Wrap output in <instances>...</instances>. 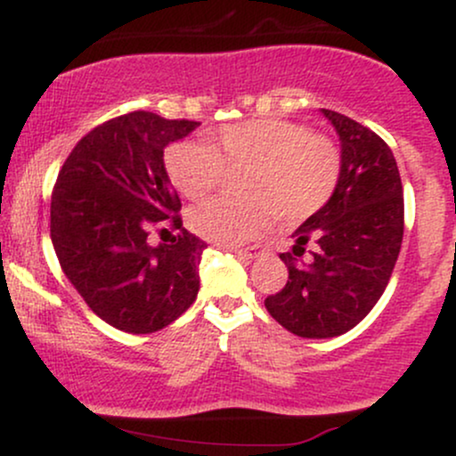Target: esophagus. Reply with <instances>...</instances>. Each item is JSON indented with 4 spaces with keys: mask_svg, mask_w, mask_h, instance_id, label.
Returning a JSON list of instances; mask_svg holds the SVG:
<instances>
[{
    "mask_svg": "<svg viewBox=\"0 0 456 456\" xmlns=\"http://www.w3.org/2000/svg\"><path fill=\"white\" fill-rule=\"evenodd\" d=\"M229 248H232L235 255H240V257L255 259V257H259V255H264L265 246L264 244H253V246H229Z\"/></svg>",
    "mask_w": 456,
    "mask_h": 456,
    "instance_id": "obj_1",
    "label": "esophagus"
}]
</instances>
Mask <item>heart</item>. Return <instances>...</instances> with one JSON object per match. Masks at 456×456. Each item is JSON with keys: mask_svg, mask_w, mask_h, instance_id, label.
Segmentation results:
<instances>
[{"mask_svg": "<svg viewBox=\"0 0 456 456\" xmlns=\"http://www.w3.org/2000/svg\"><path fill=\"white\" fill-rule=\"evenodd\" d=\"M165 171L182 195L201 199L229 174H242V197H214L188 212V227L212 240L235 244L281 223H302L328 206L343 175L341 148L306 124L279 118L227 124L214 143L182 139L167 145Z\"/></svg>", "mask_w": 456, "mask_h": 456, "instance_id": "1", "label": "heart"}]
</instances>
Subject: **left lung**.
<instances>
[{
	"mask_svg": "<svg viewBox=\"0 0 456 456\" xmlns=\"http://www.w3.org/2000/svg\"><path fill=\"white\" fill-rule=\"evenodd\" d=\"M322 111L341 137V182L296 229L294 248L281 253L289 279L265 297L270 315L305 338L338 337L369 315L395 270L405 218L388 143L347 115Z\"/></svg>",
	"mask_w": 456,
	"mask_h": 456,
	"instance_id": "8db88e82",
	"label": "left lung"
}]
</instances>
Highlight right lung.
<instances>
[{"label": "right lung", "mask_w": 456, "mask_h": 456, "mask_svg": "<svg viewBox=\"0 0 456 456\" xmlns=\"http://www.w3.org/2000/svg\"><path fill=\"white\" fill-rule=\"evenodd\" d=\"M197 126L151 111L109 119L72 148L51 192L61 270L86 305L124 332L162 330L197 297L208 244L182 229V203L162 160L171 141ZM154 226L176 232L169 245L147 244Z\"/></svg>", "instance_id": "right-lung-1"}]
</instances>
